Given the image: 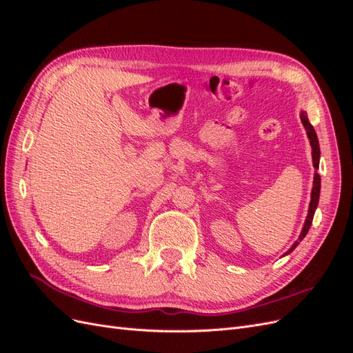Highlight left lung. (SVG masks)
<instances>
[{
    "label": "left lung",
    "mask_w": 353,
    "mask_h": 353,
    "mask_svg": "<svg viewBox=\"0 0 353 353\" xmlns=\"http://www.w3.org/2000/svg\"><path fill=\"white\" fill-rule=\"evenodd\" d=\"M301 119H302V123H303L305 130H306V134H307V137H309V141H311V145H312V160H314V166L318 169V168H319V143H318L316 132H315V130H314V126L311 125V122H309V119H307V116H306L305 112L301 113ZM319 190H321V176H319L318 172H315L311 203H309L307 216H306V221H305V225H303V228H302L301 236H299V241H302V240L305 239V236L307 234L309 228H311V225H312L314 213H315V209H316V206H318V200H319ZM299 241H294V244L292 245L290 249H288V252H287L285 254L293 252V250L296 249V245L299 244Z\"/></svg>",
    "instance_id": "8db88e82"
}]
</instances>
